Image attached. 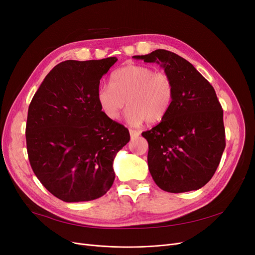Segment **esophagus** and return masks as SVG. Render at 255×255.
Wrapping results in <instances>:
<instances>
[{
  "mask_svg": "<svg viewBox=\"0 0 255 255\" xmlns=\"http://www.w3.org/2000/svg\"><path fill=\"white\" fill-rule=\"evenodd\" d=\"M129 135L130 137H137L140 135V130H137V129H133V128H129Z\"/></svg>",
  "mask_w": 255,
  "mask_h": 255,
  "instance_id": "obj_1",
  "label": "esophagus"
}]
</instances>
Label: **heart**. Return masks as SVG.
Segmentation results:
<instances>
[{
  "instance_id": "1",
  "label": "heart",
  "mask_w": 255,
  "mask_h": 255,
  "mask_svg": "<svg viewBox=\"0 0 255 255\" xmlns=\"http://www.w3.org/2000/svg\"><path fill=\"white\" fill-rule=\"evenodd\" d=\"M173 95V82L167 73L155 72L145 66L128 65L112 73L111 84L99 86L97 100L100 109L111 120L119 118L127 100L128 122L139 125L145 121L154 125L164 119Z\"/></svg>"
}]
</instances>
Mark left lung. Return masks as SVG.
Here are the masks:
<instances>
[{
    "mask_svg": "<svg viewBox=\"0 0 255 255\" xmlns=\"http://www.w3.org/2000/svg\"><path fill=\"white\" fill-rule=\"evenodd\" d=\"M133 57L159 64L174 86L164 119L141 134L149 143L148 165L154 182L174 194L203 187L217 170L226 148L223 111L214 87L189 61L170 51L159 49Z\"/></svg>",
    "mask_w": 255,
    "mask_h": 255,
    "instance_id": "obj_1",
    "label": "left lung"
}]
</instances>
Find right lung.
<instances>
[{
  "mask_svg": "<svg viewBox=\"0 0 255 255\" xmlns=\"http://www.w3.org/2000/svg\"><path fill=\"white\" fill-rule=\"evenodd\" d=\"M66 60L54 67L28 106L25 128L30 167L53 196L91 201L115 180L113 161L128 129L100 109V80L117 61Z\"/></svg>",
  "mask_w": 255,
  "mask_h": 255,
  "instance_id": "right-lung-1",
  "label": "right lung"
}]
</instances>
